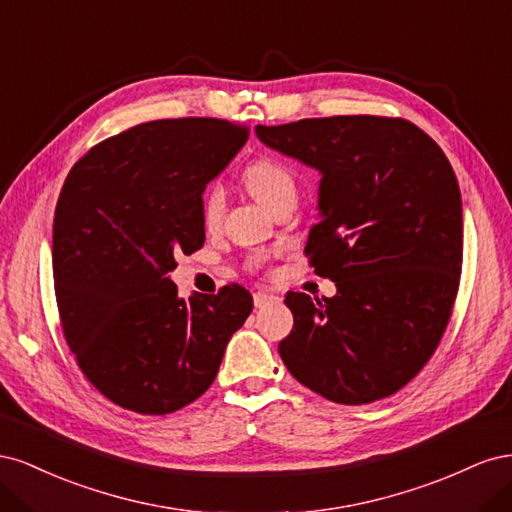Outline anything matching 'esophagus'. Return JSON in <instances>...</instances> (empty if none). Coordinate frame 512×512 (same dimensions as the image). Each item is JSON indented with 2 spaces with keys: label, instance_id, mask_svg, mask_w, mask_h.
<instances>
[{
  "label": "esophagus",
  "instance_id": "obj_1",
  "mask_svg": "<svg viewBox=\"0 0 512 512\" xmlns=\"http://www.w3.org/2000/svg\"><path fill=\"white\" fill-rule=\"evenodd\" d=\"M280 301H282V297H277V294H273V292H265V290L254 292V305L256 307H269V305H275Z\"/></svg>",
  "mask_w": 512,
  "mask_h": 512
}]
</instances>
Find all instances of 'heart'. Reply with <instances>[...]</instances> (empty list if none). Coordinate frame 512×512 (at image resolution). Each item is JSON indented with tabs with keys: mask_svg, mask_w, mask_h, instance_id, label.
<instances>
[{
	"mask_svg": "<svg viewBox=\"0 0 512 512\" xmlns=\"http://www.w3.org/2000/svg\"><path fill=\"white\" fill-rule=\"evenodd\" d=\"M243 183L254 198L273 211L286 198L297 196V181H294L292 170L273 158H258L243 168ZM224 198L220 188H209L200 203V220L207 228L215 226L222 218Z\"/></svg>",
	"mask_w": 512,
	"mask_h": 512,
	"instance_id": "b5f03b06",
	"label": "heart"
}]
</instances>
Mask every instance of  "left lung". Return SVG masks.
I'll list each match as a JSON object with an SVG mask.
<instances>
[{"label": "left lung", "instance_id": "8db88e82", "mask_svg": "<svg viewBox=\"0 0 512 512\" xmlns=\"http://www.w3.org/2000/svg\"><path fill=\"white\" fill-rule=\"evenodd\" d=\"M256 136L322 175L305 256L337 286L331 299L286 294L284 365L335 404L397 393L436 352L457 297L463 220L451 162L399 117L301 119Z\"/></svg>", "mask_w": 512, "mask_h": 512}]
</instances>
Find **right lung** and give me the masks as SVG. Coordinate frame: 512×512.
Segmentation results:
<instances>
[{
	"mask_svg": "<svg viewBox=\"0 0 512 512\" xmlns=\"http://www.w3.org/2000/svg\"><path fill=\"white\" fill-rule=\"evenodd\" d=\"M245 141L224 119L149 121L91 147L66 177L53 220L61 329L85 378L121 408L192 404L252 312L239 284L181 299L168 277L175 256L203 247V192Z\"/></svg>",
	"mask_w": 512,
	"mask_h": 512,
	"instance_id": "right-lung-1",
	"label": "right lung"
}]
</instances>
